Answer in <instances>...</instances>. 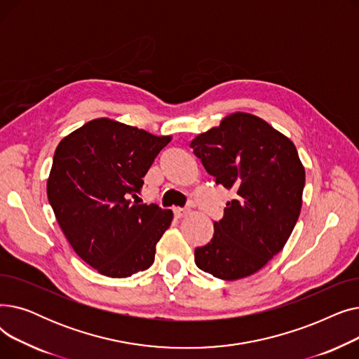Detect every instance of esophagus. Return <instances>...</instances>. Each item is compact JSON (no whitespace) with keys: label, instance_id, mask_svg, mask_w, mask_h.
Here are the masks:
<instances>
[{"label":"esophagus","instance_id":"34e87169","mask_svg":"<svg viewBox=\"0 0 359 359\" xmlns=\"http://www.w3.org/2000/svg\"><path fill=\"white\" fill-rule=\"evenodd\" d=\"M189 214H191L189 208H177V210H175V215L177 218H184V217H187Z\"/></svg>","mask_w":359,"mask_h":359}]
</instances>
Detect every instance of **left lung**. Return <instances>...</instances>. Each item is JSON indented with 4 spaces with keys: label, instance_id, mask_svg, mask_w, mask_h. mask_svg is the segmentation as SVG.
Here are the masks:
<instances>
[{
    "label": "left lung",
    "instance_id": "8db88e82",
    "mask_svg": "<svg viewBox=\"0 0 359 359\" xmlns=\"http://www.w3.org/2000/svg\"><path fill=\"white\" fill-rule=\"evenodd\" d=\"M217 184L233 189L199 269L224 280L260 271L288 241L303 205L306 170L294 142L252 113L236 111L191 142Z\"/></svg>",
    "mask_w": 359,
    "mask_h": 359
}]
</instances>
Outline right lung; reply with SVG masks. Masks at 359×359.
Returning <instances> with one entry per match:
<instances>
[{"label":"right lung","instance_id":"obj_1","mask_svg":"<svg viewBox=\"0 0 359 359\" xmlns=\"http://www.w3.org/2000/svg\"><path fill=\"white\" fill-rule=\"evenodd\" d=\"M172 137L109 118L93 119L58 144L46 194L62 233L87 265L128 278L154 263L172 210L132 202Z\"/></svg>","mask_w":359,"mask_h":359}]
</instances>
